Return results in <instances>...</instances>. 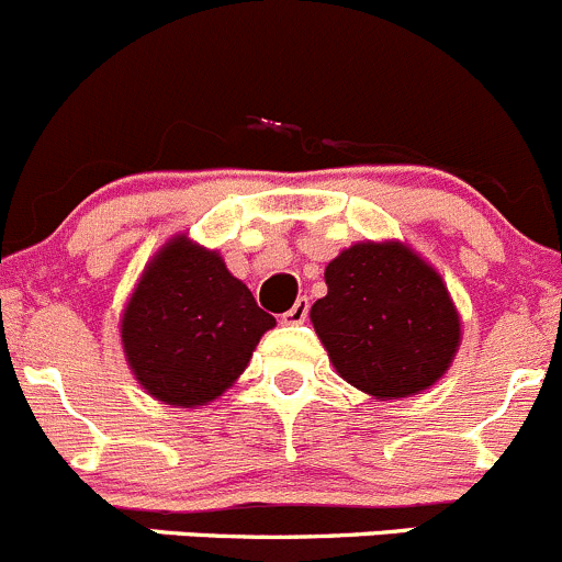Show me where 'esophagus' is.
Instances as JSON below:
<instances>
[{"label": "esophagus", "instance_id": "1", "mask_svg": "<svg viewBox=\"0 0 562 562\" xmlns=\"http://www.w3.org/2000/svg\"><path fill=\"white\" fill-rule=\"evenodd\" d=\"M308 308H311V300L308 297H297V303L292 305V308L286 311V314L281 316L286 325H303L305 319H308Z\"/></svg>", "mask_w": 562, "mask_h": 562}]
</instances>
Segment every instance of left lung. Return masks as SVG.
Listing matches in <instances>:
<instances>
[{"mask_svg": "<svg viewBox=\"0 0 562 562\" xmlns=\"http://www.w3.org/2000/svg\"><path fill=\"white\" fill-rule=\"evenodd\" d=\"M311 322L349 385L404 398L435 385L459 347V314L435 268L402 243H358L325 270Z\"/></svg>", "mask_w": 562, "mask_h": 562, "instance_id": "8db88e82", "label": "left lung"}]
</instances>
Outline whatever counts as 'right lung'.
I'll return each instance as SVG.
<instances>
[{
  "label": "right lung",
  "mask_w": 562,
  "mask_h": 562,
  "mask_svg": "<svg viewBox=\"0 0 562 562\" xmlns=\"http://www.w3.org/2000/svg\"><path fill=\"white\" fill-rule=\"evenodd\" d=\"M273 325L218 254L177 237L144 270L122 316V347L149 396L196 407L246 371Z\"/></svg>",
  "instance_id": "right-lung-1"
}]
</instances>
